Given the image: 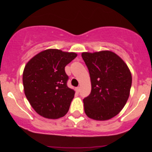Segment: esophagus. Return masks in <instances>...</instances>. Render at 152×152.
I'll return each mask as SVG.
<instances>
[{
	"label": "esophagus",
	"instance_id": "34e87169",
	"mask_svg": "<svg viewBox=\"0 0 152 152\" xmlns=\"http://www.w3.org/2000/svg\"><path fill=\"white\" fill-rule=\"evenodd\" d=\"M76 91L77 92V93H79V92H80V87H76Z\"/></svg>",
	"mask_w": 152,
	"mask_h": 152
}]
</instances>
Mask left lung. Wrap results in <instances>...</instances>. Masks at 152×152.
Returning a JSON list of instances; mask_svg holds the SVG:
<instances>
[{
	"label": "left lung",
	"instance_id": "8db88e82",
	"mask_svg": "<svg viewBox=\"0 0 152 152\" xmlns=\"http://www.w3.org/2000/svg\"><path fill=\"white\" fill-rule=\"evenodd\" d=\"M88 68L91 93L83 99L89 118L106 121L117 115L126 103L132 86V74L126 64L110 50L84 52Z\"/></svg>",
	"mask_w": 152,
	"mask_h": 152
}]
</instances>
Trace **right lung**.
Segmentation results:
<instances>
[{
    "label": "right lung",
    "mask_w": 152,
    "mask_h": 152,
    "mask_svg": "<svg viewBox=\"0 0 152 152\" xmlns=\"http://www.w3.org/2000/svg\"><path fill=\"white\" fill-rule=\"evenodd\" d=\"M76 56L73 52L48 49L26 65L23 73L24 92L39 115L57 119L68 112L75 92L67 87L65 67Z\"/></svg>",
    "instance_id": "obj_1"
}]
</instances>
